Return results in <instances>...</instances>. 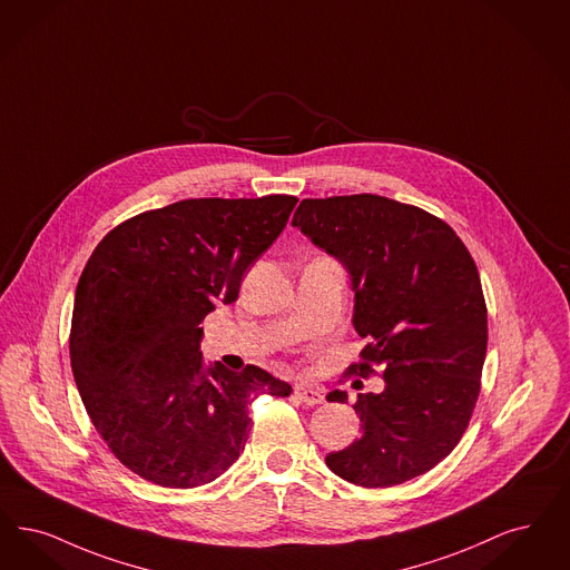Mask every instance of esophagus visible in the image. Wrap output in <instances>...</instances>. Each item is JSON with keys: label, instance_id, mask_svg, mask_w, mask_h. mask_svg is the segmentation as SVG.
<instances>
[{"label": "esophagus", "instance_id": "1", "mask_svg": "<svg viewBox=\"0 0 570 570\" xmlns=\"http://www.w3.org/2000/svg\"><path fill=\"white\" fill-rule=\"evenodd\" d=\"M295 396L305 405H320L324 401L318 387L307 386V384H296Z\"/></svg>", "mask_w": 570, "mask_h": 570}]
</instances>
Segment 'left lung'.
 <instances>
[{
  "instance_id": "left-lung-1",
  "label": "left lung",
  "mask_w": 570,
  "mask_h": 570,
  "mask_svg": "<svg viewBox=\"0 0 570 570\" xmlns=\"http://www.w3.org/2000/svg\"><path fill=\"white\" fill-rule=\"evenodd\" d=\"M301 228L350 274L356 333L368 340L350 375L382 371L380 394H358L361 439L326 466L363 488L431 471L458 445L479 396L488 309L473 256L441 218L380 195L303 199ZM328 401H347L333 390Z\"/></svg>"
}]
</instances>
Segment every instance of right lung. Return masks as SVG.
I'll return each mask as SVG.
<instances>
[{
	"label": "right lung",
	"instance_id": "right-lung-1",
	"mask_svg": "<svg viewBox=\"0 0 570 570\" xmlns=\"http://www.w3.org/2000/svg\"><path fill=\"white\" fill-rule=\"evenodd\" d=\"M298 199H186L112 228L76 286L69 358L92 426L139 478L197 488L244 452L258 394L293 387L261 366L204 365L199 326L237 301L242 277Z\"/></svg>",
	"mask_w": 570,
	"mask_h": 570
}]
</instances>
